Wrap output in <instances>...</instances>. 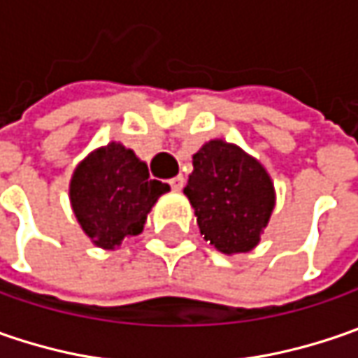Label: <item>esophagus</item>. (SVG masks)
Instances as JSON below:
<instances>
[{"instance_id":"obj_1","label":"esophagus","mask_w":358,"mask_h":358,"mask_svg":"<svg viewBox=\"0 0 358 358\" xmlns=\"http://www.w3.org/2000/svg\"><path fill=\"white\" fill-rule=\"evenodd\" d=\"M184 182H186V180H184V176H182V174H178V176H174V178L170 180V186H172L174 190H182V188H184Z\"/></svg>"}]
</instances>
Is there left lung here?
Listing matches in <instances>:
<instances>
[{"mask_svg": "<svg viewBox=\"0 0 358 358\" xmlns=\"http://www.w3.org/2000/svg\"><path fill=\"white\" fill-rule=\"evenodd\" d=\"M192 164L184 194L194 208L204 241L224 255L252 250L274 208V188L266 170L222 140L204 144Z\"/></svg>", "mask_w": 358, "mask_h": 358, "instance_id": "1", "label": "left lung"}]
</instances>
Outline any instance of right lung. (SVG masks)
<instances>
[{
    "mask_svg": "<svg viewBox=\"0 0 358 358\" xmlns=\"http://www.w3.org/2000/svg\"><path fill=\"white\" fill-rule=\"evenodd\" d=\"M168 190V184L150 180L148 166L132 150L112 142L76 168L70 200L90 241L112 250L142 232L150 208Z\"/></svg>",
    "mask_w": 358,
    "mask_h": 358,
    "instance_id": "add662e5",
    "label": "right lung"
}]
</instances>
